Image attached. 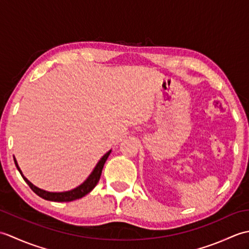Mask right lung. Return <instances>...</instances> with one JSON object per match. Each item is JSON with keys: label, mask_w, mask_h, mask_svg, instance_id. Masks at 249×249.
Instances as JSON below:
<instances>
[{"label": "right lung", "mask_w": 249, "mask_h": 249, "mask_svg": "<svg viewBox=\"0 0 249 249\" xmlns=\"http://www.w3.org/2000/svg\"><path fill=\"white\" fill-rule=\"evenodd\" d=\"M110 153H111V151L106 153V154L102 157V160L98 161L96 167H95L93 172L91 173V176L87 178L86 182L82 183L80 186H78L77 188L70 190V192H64V193H50V192H46V190H43V189L34 186V185L32 184L28 178L23 177V174L20 170L16 158H14V160L16 163V167H17V169L19 170L21 176H22L23 179L37 196H39L40 198H43L45 200L55 201V202H70V201H73L76 199H80V198L84 197V196L89 194L95 186H96L98 181H99V178H100V176H102V171H103L105 162H106V160H107V158L110 155Z\"/></svg>", "instance_id": "obj_1"}]
</instances>
